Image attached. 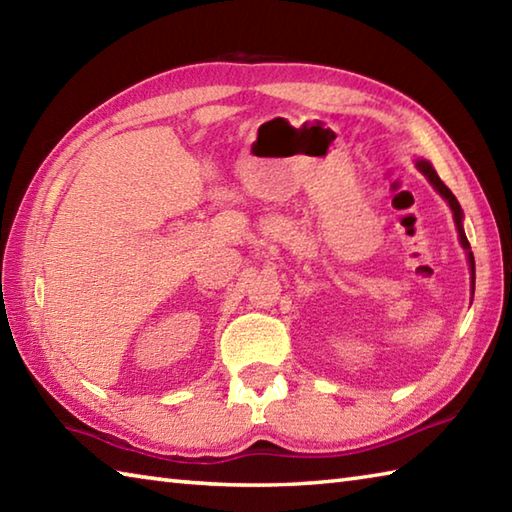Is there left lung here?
<instances>
[{
  "mask_svg": "<svg viewBox=\"0 0 512 512\" xmlns=\"http://www.w3.org/2000/svg\"><path fill=\"white\" fill-rule=\"evenodd\" d=\"M416 167L424 173V178H427V180L433 184V189H436V191L442 195V198L449 202V206H451L455 226H458L460 244H462V248L466 250V257H469V266H471V275H473V292H475V259H473L471 244H469V239H466L464 226H462V206H460V202H458V200H455V195L451 193V189L447 187V184H444V182L440 180V176L436 173V169L431 167V162H429V160H416Z\"/></svg>",
  "mask_w": 512,
  "mask_h": 512,
  "instance_id": "obj_1",
  "label": "left lung"
}]
</instances>
